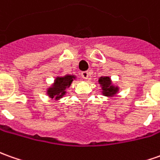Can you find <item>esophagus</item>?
<instances>
[{"label": "esophagus", "instance_id": "esophagus-1", "mask_svg": "<svg viewBox=\"0 0 160 160\" xmlns=\"http://www.w3.org/2000/svg\"><path fill=\"white\" fill-rule=\"evenodd\" d=\"M81 76H82V78L85 79V80H88L89 77V72H81Z\"/></svg>", "mask_w": 160, "mask_h": 160}]
</instances>
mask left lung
Masks as SVG:
<instances>
[{
	"label": "left lung",
	"mask_w": 160,
	"mask_h": 160,
	"mask_svg": "<svg viewBox=\"0 0 160 160\" xmlns=\"http://www.w3.org/2000/svg\"><path fill=\"white\" fill-rule=\"evenodd\" d=\"M98 82L101 87V92L104 96L112 98L119 94V86L115 84L109 76H101L98 79Z\"/></svg>",
	"instance_id": "8db88e82"
}]
</instances>
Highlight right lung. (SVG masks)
Returning a JSON list of instances; mask_svg holds the SVG:
<instances>
[{"label":"right lung","instance_id":"add662e5","mask_svg":"<svg viewBox=\"0 0 160 160\" xmlns=\"http://www.w3.org/2000/svg\"><path fill=\"white\" fill-rule=\"evenodd\" d=\"M77 80V76L74 74L57 75L53 83L46 88V94L51 99L58 101L66 94V90L71 87L73 80Z\"/></svg>","mask_w":160,"mask_h":160}]
</instances>
